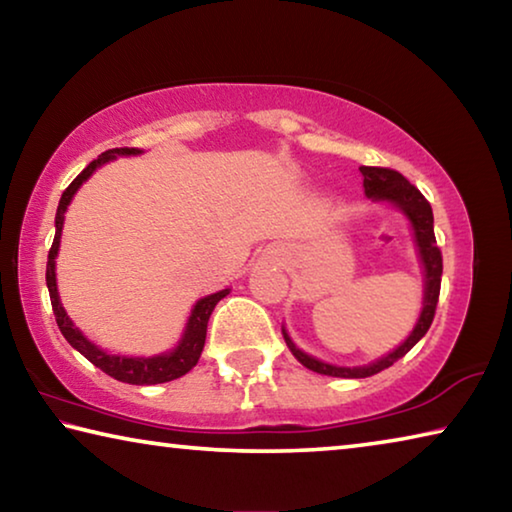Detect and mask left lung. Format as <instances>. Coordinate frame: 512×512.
Returning a JSON list of instances; mask_svg holds the SVG:
<instances>
[{"label":"left lung","mask_w":512,"mask_h":512,"mask_svg":"<svg viewBox=\"0 0 512 512\" xmlns=\"http://www.w3.org/2000/svg\"><path fill=\"white\" fill-rule=\"evenodd\" d=\"M363 173V187H366V196L372 198V201H391L395 203L404 214L411 219L413 232H415V241H418L420 248V257L424 264V277H427V291H424V307L418 325L411 332L409 339H406L400 348L395 352L388 354V357L379 359L370 366L363 368H339V366H329V363L318 361L314 357H309L302 350H298L293 341L287 336V332L282 329L284 341H287L289 350L293 352L302 366L320 372V375H329V377H348V379H361V377H370L377 375L388 366H393L397 359H402L406 352H409L415 343H418L427 329L433 323V316H436V307H438V296H440V277H443V253L436 244V235H433V212L427 198L420 194V189L411 185L400 171L395 169H386V167H359Z\"/></svg>","instance_id":"obj_1"}]
</instances>
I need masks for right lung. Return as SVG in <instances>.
Instances as JSON below:
<instances>
[{
    "instance_id": "right-lung-1",
    "label": "right lung",
    "mask_w": 512,
    "mask_h": 512,
    "mask_svg": "<svg viewBox=\"0 0 512 512\" xmlns=\"http://www.w3.org/2000/svg\"><path fill=\"white\" fill-rule=\"evenodd\" d=\"M133 153H140V151L124 146V149H110L106 153H101L97 160H92L88 167H85L79 176L69 183L63 196H60V203L56 210V237H54V244H51V248H49V257H47V289H49L51 309H54L58 329L63 332L67 343L72 345L74 350H79L85 359L94 363L97 368H101L112 379L124 381V384H135V386H153V384H164V381L183 377L185 372H189L196 366L198 357H201V352H203V345H205L207 320H210L216 302L228 296V289L212 293V296H207V298L196 302L192 316H189L183 341H180L176 350L169 354H160V357H151V359H133V357H115V354H106L103 350H99L97 345L85 339L79 329L74 327V323L67 318L65 309L58 300L56 271H54L58 244H60V232H63V221H65V210H67L69 201H72V196L76 194V189H79L83 185V180H88L92 176V171L101 167L103 162L112 160L115 155H133Z\"/></svg>"
}]
</instances>
